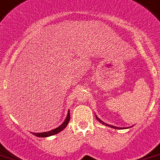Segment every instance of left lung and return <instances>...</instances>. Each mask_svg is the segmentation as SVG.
<instances>
[{
    "label": "left lung",
    "mask_w": 160,
    "mask_h": 160,
    "mask_svg": "<svg viewBox=\"0 0 160 160\" xmlns=\"http://www.w3.org/2000/svg\"><path fill=\"white\" fill-rule=\"evenodd\" d=\"M95 118H96L97 120H98L99 122H101V123H102V125H107V126H109V127H110V128H114V129H117V128H118V127H115V126H114V125H108V124H107V123H105V122H103L102 120H100V119H99L98 117H97V115H95ZM127 128H129V127H127ZM118 129H119V128H118ZM120 129H121V128H120Z\"/></svg>",
    "instance_id": "left-lung-1"
}]
</instances>
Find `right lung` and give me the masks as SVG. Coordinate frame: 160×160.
Segmentation results:
<instances>
[{"instance_id": "obj_1", "label": "right lung", "mask_w": 160, "mask_h": 160, "mask_svg": "<svg viewBox=\"0 0 160 160\" xmlns=\"http://www.w3.org/2000/svg\"><path fill=\"white\" fill-rule=\"evenodd\" d=\"M69 121H70V113H69V110H68V114H67V117L66 118H65V122H64L62 125H60V126H58V128L53 129V130L48 131V132H38H38H37V133L36 132H32V134H34V135L38 137H50V136L55 135V134L58 133V132H60L61 131L63 130V129L67 126V125H68V123L69 122Z\"/></svg>"}]
</instances>
